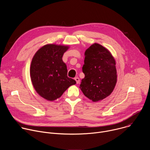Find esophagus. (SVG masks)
I'll return each mask as SVG.
<instances>
[{
    "instance_id": "1",
    "label": "esophagus",
    "mask_w": 150,
    "mask_h": 150,
    "mask_svg": "<svg viewBox=\"0 0 150 150\" xmlns=\"http://www.w3.org/2000/svg\"><path fill=\"white\" fill-rule=\"evenodd\" d=\"M74 79L76 81V83H79V78H78V77H75V78H74Z\"/></svg>"
}]
</instances>
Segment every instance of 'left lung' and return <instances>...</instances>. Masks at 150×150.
<instances>
[{
	"label": "left lung",
	"instance_id": "8db88e82",
	"mask_svg": "<svg viewBox=\"0 0 150 150\" xmlns=\"http://www.w3.org/2000/svg\"><path fill=\"white\" fill-rule=\"evenodd\" d=\"M84 55L85 77L79 88L85 97L97 102L110 96L116 86V61L108 49L98 43L92 45Z\"/></svg>",
	"mask_w": 150,
	"mask_h": 150
}]
</instances>
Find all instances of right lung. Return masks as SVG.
<instances>
[{
	"mask_svg": "<svg viewBox=\"0 0 150 150\" xmlns=\"http://www.w3.org/2000/svg\"><path fill=\"white\" fill-rule=\"evenodd\" d=\"M68 46L48 44L34 55L30 66V77L33 87L41 97L54 101L62 96L76 81L68 77L63 55Z\"/></svg>",
	"mask_w": 150,
	"mask_h": 150,
	"instance_id": "obj_1",
	"label": "right lung"
}]
</instances>
